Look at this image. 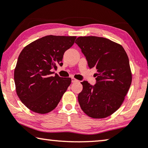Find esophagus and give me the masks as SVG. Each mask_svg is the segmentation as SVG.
I'll use <instances>...</instances> for the list:
<instances>
[{
    "label": "esophagus",
    "mask_w": 148,
    "mask_h": 148,
    "mask_svg": "<svg viewBox=\"0 0 148 148\" xmlns=\"http://www.w3.org/2000/svg\"><path fill=\"white\" fill-rule=\"evenodd\" d=\"M71 81H72L73 83H74V82H78V80L76 79H75L74 77H72V78H71Z\"/></svg>",
    "instance_id": "1"
}]
</instances>
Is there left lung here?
I'll return each instance as SVG.
<instances>
[{
  "instance_id": "obj_1",
  "label": "left lung",
  "mask_w": 148,
  "mask_h": 148,
  "mask_svg": "<svg viewBox=\"0 0 148 148\" xmlns=\"http://www.w3.org/2000/svg\"><path fill=\"white\" fill-rule=\"evenodd\" d=\"M75 43L82 49L90 69L97 70L94 86L81 82L78 95L81 108L90 117L104 119L122 105L132 82L128 56L121 44L105 38L82 36Z\"/></svg>"
}]
</instances>
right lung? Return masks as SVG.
Listing matches in <instances>:
<instances>
[{"instance_id":"add662e5","label":"right lung","mask_w":148,"mask_h":148,"mask_svg":"<svg viewBox=\"0 0 148 148\" xmlns=\"http://www.w3.org/2000/svg\"><path fill=\"white\" fill-rule=\"evenodd\" d=\"M76 36H46L28 44L18 57L14 81L18 97L30 110L39 114L57 106L71 83L53 71L62 65L64 52L73 45Z\"/></svg>"}]
</instances>
